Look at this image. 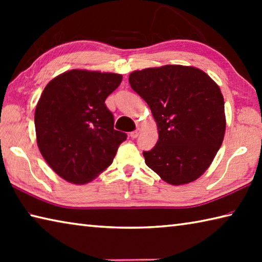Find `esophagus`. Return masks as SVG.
<instances>
[{
    "mask_svg": "<svg viewBox=\"0 0 262 262\" xmlns=\"http://www.w3.org/2000/svg\"><path fill=\"white\" fill-rule=\"evenodd\" d=\"M139 134H140V129H139V128H137V129H135L134 132H132L129 135H130L132 139H136V137L139 136Z\"/></svg>",
    "mask_w": 262,
    "mask_h": 262,
    "instance_id": "esophagus-1",
    "label": "esophagus"
}]
</instances>
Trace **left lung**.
I'll return each mask as SVG.
<instances>
[{
    "label": "left lung",
    "instance_id": "8db88e82",
    "mask_svg": "<svg viewBox=\"0 0 262 262\" xmlns=\"http://www.w3.org/2000/svg\"><path fill=\"white\" fill-rule=\"evenodd\" d=\"M129 84L147 101L158 127L156 145L143 151L145 164L171 185L198 179L224 139L219 85L202 70L179 64L136 70Z\"/></svg>",
    "mask_w": 262,
    "mask_h": 262
}]
</instances>
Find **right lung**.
Segmentation results:
<instances>
[{
	"label": "right lung",
	"instance_id": "1",
	"mask_svg": "<svg viewBox=\"0 0 262 262\" xmlns=\"http://www.w3.org/2000/svg\"><path fill=\"white\" fill-rule=\"evenodd\" d=\"M121 81L119 74L74 69L43 89L34 113L37 143L61 178L85 184L112 164L127 134L114 129L105 100Z\"/></svg>",
	"mask_w": 262,
	"mask_h": 262
}]
</instances>
